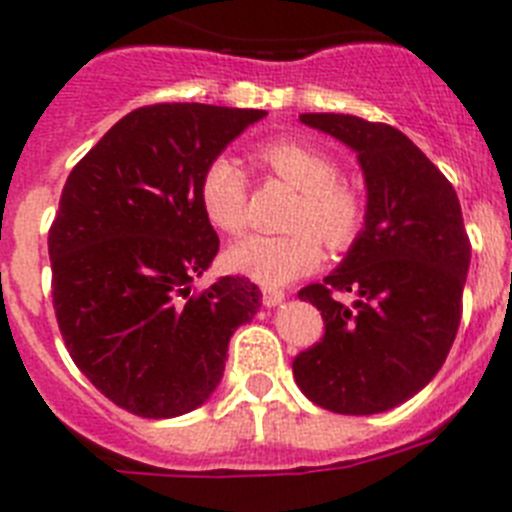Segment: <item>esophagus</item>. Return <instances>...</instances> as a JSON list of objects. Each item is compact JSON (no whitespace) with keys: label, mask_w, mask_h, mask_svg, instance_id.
I'll return each mask as SVG.
<instances>
[{"label":"esophagus","mask_w":512,"mask_h":512,"mask_svg":"<svg viewBox=\"0 0 512 512\" xmlns=\"http://www.w3.org/2000/svg\"><path fill=\"white\" fill-rule=\"evenodd\" d=\"M261 299H264L266 307H276V304L284 302V292H281V289L266 287V289H261Z\"/></svg>","instance_id":"34e87169"}]
</instances>
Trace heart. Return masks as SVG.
<instances>
[{
  "label": "heart",
  "instance_id": "b5f03b06",
  "mask_svg": "<svg viewBox=\"0 0 512 512\" xmlns=\"http://www.w3.org/2000/svg\"><path fill=\"white\" fill-rule=\"evenodd\" d=\"M261 167L299 190L289 225L281 236L241 238L225 253V264L236 274L279 287L309 274L322 261V242L342 251L358 238L365 223V200L353 185L340 180V164L299 139H276L256 152ZM200 205L210 223L223 233H241L248 223V185L231 157H213L200 175Z\"/></svg>",
  "mask_w": 512,
  "mask_h": 512
}]
</instances>
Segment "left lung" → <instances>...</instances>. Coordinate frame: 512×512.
Here are the masks:
<instances>
[{
	"label": "left lung",
	"mask_w": 512,
	"mask_h": 512,
	"mask_svg": "<svg viewBox=\"0 0 512 512\" xmlns=\"http://www.w3.org/2000/svg\"><path fill=\"white\" fill-rule=\"evenodd\" d=\"M299 121L358 152L368 210L345 261L299 292L322 312L325 335L294 358V381L327 411L381 414L439 373L457 337L472 256L462 208L437 164L393 126L345 114Z\"/></svg>",
	"instance_id": "left-lung-1"
}]
</instances>
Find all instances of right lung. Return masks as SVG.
I'll return each mask as SVG.
<instances>
[{
	"label": "right lung",
	"instance_id": "1",
	"mask_svg": "<svg viewBox=\"0 0 512 512\" xmlns=\"http://www.w3.org/2000/svg\"><path fill=\"white\" fill-rule=\"evenodd\" d=\"M259 109L154 103L75 164L50 225L53 307L70 358L129 414L172 419L208 401L228 340L261 307L246 276L192 289L218 253L200 175Z\"/></svg>",
	"mask_w": 512,
	"mask_h": 512
}]
</instances>
